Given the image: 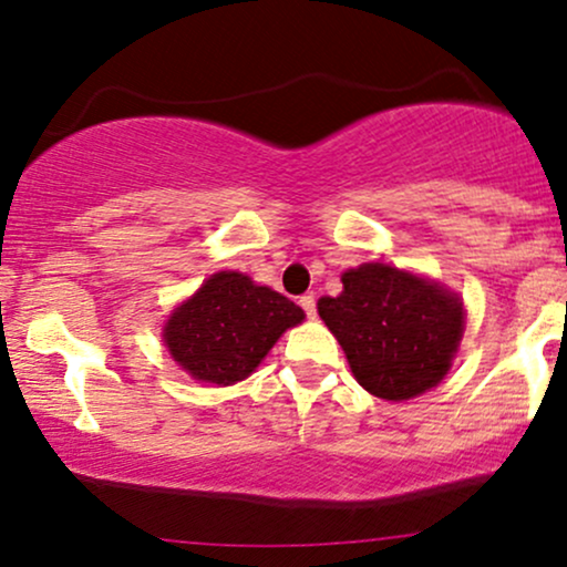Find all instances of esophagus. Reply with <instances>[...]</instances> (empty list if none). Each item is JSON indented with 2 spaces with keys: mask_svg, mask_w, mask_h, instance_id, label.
I'll use <instances>...</instances> for the list:
<instances>
[{
  "mask_svg": "<svg viewBox=\"0 0 567 567\" xmlns=\"http://www.w3.org/2000/svg\"><path fill=\"white\" fill-rule=\"evenodd\" d=\"M301 309L306 311V317H315L317 315V301H315V296H311V292H306V296H301Z\"/></svg>",
  "mask_w": 567,
  "mask_h": 567,
  "instance_id": "34e87169",
  "label": "esophagus"
}]
</instances>
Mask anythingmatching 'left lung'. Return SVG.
<instances>
[{"instance_id": "8db88e82", "label": "left lung", "mask_w": 567, "mask_h": 567, "mask_svg": "<svg viewBox=\"0 0 567 567\" xmlns=\"http://www.w3.org/2000/svg\"><path fill=\"white\" fill-rule=\"evenodd\" d=\"M341 282V296L320 298L317 311L360 386L392 402L437 386L464 336L461 298L389 264H362Z\"/></svg>"}]
</instances>
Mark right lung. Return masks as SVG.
Listing matches in <instances>:
<instances>
[{"mask_svg":"<svg viewBox=\"0 0 567 567\" xmlns=\"http://www.w3.org/2000/svg\"><path fill=\"white\" fill-rule=\"evenodd\" d=\"M303 309L282 292L256 285L239 271H218L175 306L162 338L194 381L229 386L247 379Z\"/></svg>","mask_w":567,"mask_h":567,"instance_id":"obj_1","label":"right lung"}]
</instances>
